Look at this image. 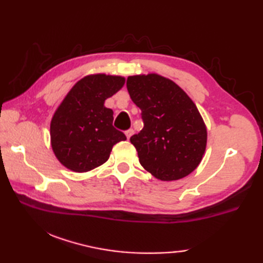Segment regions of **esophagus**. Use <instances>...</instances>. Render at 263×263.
I'll list each match as a JSON object with an SVG mask.
<instances>
[{"mask_svg": "<svg viewBox=\"0 0 263 263\" xmlns=\"http://www.w3.org/2000/svg\"><path fill=\"white\" fill-rule=\"evenodd\" d=\"M133 135H135V131H133V128H130V130H127V131L125 132V136H126V138H127V140H128V139H130Z\"/></svg>", "mask_w": 263, "mask_h": 263, "instance_id": "obj_1", "label": "esophagus"}]
</instances>
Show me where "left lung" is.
<instances>
[{"label": "left lung", "mask_w": 263, "mask_h": 263, "mask_svg": "<svg viewBox=\"0 0 263 263\" xmlns=\"http://www.w3.org/2000/svg\"><path fill=\"white\" fill-rule=\"evenodd\" d=\"M127 91L142 111L144 126L130 141L139 161L160 181L191 174L206 148L205 123L189 95L157 73L127 77Z\"/></svg>", "instance_id": "1"}]
</instances>
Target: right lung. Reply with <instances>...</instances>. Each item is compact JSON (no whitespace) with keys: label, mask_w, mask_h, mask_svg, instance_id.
<instances>
[{"label":"right lung","mask_w":263,"mask_h":263,"mask_svg":"<svg viewBox=\"0 0 263 263\" xmlns=\"http://www.w3.org/2000/svg\"><path fill=\"white\" fill-rule=\"evenodd\" d=\"M122 76L95 73L70 89L51 121V146L66 168L86 173L108 160L114 144L126 140L113 126V110L105 100L121 90Z\"/></svg>","instance_id":"1"}]
</instances>
